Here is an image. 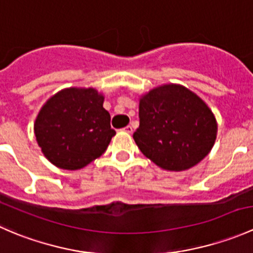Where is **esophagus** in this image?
<instances>
[{"label":"esophagus","mask_w":253,"mask_h":253,"mask_svg":"<svg viewBox=\"0 0 253 253\" xmlns=\"http://www.w3.org/2000/svg\"><path fill=\"white\" fill-rule=\"evenodd\" d=\"M124 131H125V132H127V133H132V132H133V128H132L131 125H128V126L125 127Z\"/></svg>","instance_id":"1"}]
</instances>
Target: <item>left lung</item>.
Returning <instances> with one entry per match:
<instances>
[{"label": "left lung", "instance_id": "obj_1", "mask_svg": "<svg viewBox=\"0 0 253 253\" xmlns=\"http://www.w3.org/2000/svg\"><path fill=\"white\" fill-rule=\"evenodd\" d=\"M216 128L213 112L197 94L180 84H164L139 99L133 139L158 167L182 171L208 155Z\"/></svg>", "mask_w": 253, "mask_h": 253}]
</instances>
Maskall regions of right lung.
Returning a JSON list of instances; mask_svg holds the SVG:
<instances>
[{
  "mask_svg": "<svg viewBox=\"0 0 253 253\" xmlns=\"http://www.w3.org/2000/svg\"><path fill=\"white\" fill-rule=\"evenodd\" d=\"M104 95L94 88H67L51 96L34 124L42 154L55 167L78 170L100 157L116 134Z\"/></svg>",
  "mask_w": 253,
  "mask_h": 253,
  "instance_id": "add662e5",
  "label": "right lung"
}]
</instances>
